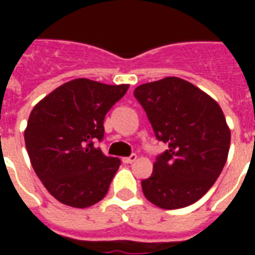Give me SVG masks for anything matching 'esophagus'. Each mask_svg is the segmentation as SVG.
Instances as JSON below:
<instances>
[{"label":"esophagus","mask_w":255,"mask_h":255,"mask_svg":"<svg viewBox=\"0 0 255 255\" xmlns=\"http://www.w3.org/2000/svg\"><path fill=\"white\" fill-rule=\"evenodd\" d=\"M136 158H138V155L131 154L129 157H124V158H123V162H124V164H132V162L136 161Z\"/></svg>","instance_id":"1"}]
</instances>
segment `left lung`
<instances>
[{
	"mask_svg": "<svg viewBox=\"0 0 255 255\" xmlns=\"http://www.w3.org/2000/svg\"><path fill=\"white\" fill-rule=\"evenodd\" d=\"M133 95L155 138L168 143L151 176L142 180L144 197L168 210L197 202L217 180L230 151L231 131L221 108L197 86L175 76L140 84Z\"/></svg>",
	"mask_w": 255,
	"mask_h": 255,
	"instance_id": "obj_1",
	"label": "left lung"
}]
</instances>
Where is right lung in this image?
<instances>
[{
	"mask_svg": "<svg viewBox=\"0 0 255 255\" xmlns=\"http://www.w3.org/2000/svg\"><path fill=\"white\" fill-rule=\"evenodd\" d=\"M128 87L73 79L34 106L24 131L27 153L36 176L64 205L89 208L106 195L120 160L94 142L102 140L106 113Z\"/></svg>",
	"mask_w": 255,
	"mask_h": 255,
	"instance_id": "obj_1",
	"label": "right lung"
}]
</instances>
